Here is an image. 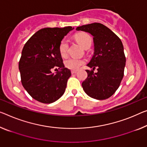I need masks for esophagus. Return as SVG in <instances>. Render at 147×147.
<instances>
[{"label":"esophagus","mask_w":147,"mask_h":147,"mask_svg":"<svg viewBox=\"0 0 147 147\" xmlns=\"http://www.w3.org/2000/svg\"><path fill=\"white\" fill-rule=\"evenodd\" d=\"M71 72L72 74H76L77 72H78V71H77V70H71Z\"/></svg>","instance_id":"34e87169"}]
</instances>
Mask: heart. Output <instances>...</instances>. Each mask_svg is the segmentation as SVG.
<instances>
[{
	"mask_svg": "<svg viewBox=\"0 0 147 147\" xmlns=\"http://www.w3.org/2000/svg\"><path fill=\"white\" fill-rule=\"evenodd\" d=\"M76 39L81 46H82L85 49H89L91 46L92 42V39L91 36L87 34V33H79L76 35ZM69 44L67 40L64 39L61 40L59 45V52L60 55L62 57H66L68 53ZM65 66L67 68L73 69V70H77L85 64V61L81 59H77V58H70L65 60Z\"/></svg>",
	"mask_w": 147,
	"mask_h": 147,
	"instance_id": "obj_1",
	"label": "heart"
}]
</instances>
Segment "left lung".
Here are the masks:
<instances>
[{
    "mask_svg": "<svg viewBox=\"0 0 147 147\" xmlns=\"http://www.w3.org/2000/svg\"><path fill=\"white\" fill-rule=\"evenodd\" d=\"M77 31L87 32L93 37L94 55L86 69L87 78L82 87L87 95L105 100L114 93L120 85L125 66V56L120 39L107 26L100 23L78 27ZM95 67L98 72H94Z\"/></svg>",
    "mask_w": 147,
    "mask_h": 147,
    "instance_id": "obj_1",
    "label": "left lung"
}]
</instances>
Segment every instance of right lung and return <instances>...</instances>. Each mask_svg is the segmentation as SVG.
<instances>
[{"instance_id":"1","label":"right lung","mask_w":147,"mask_h":147,"mask_svg":"<svg viewBox=\"0 0 147 147\" xmlns=\"http://www.w3.org/2000/svg\"><path fill=\"white\" fill-rule=\"evenodd\" d=\"M73 29H41L24 45L19 62L22 83L29 95L40 102H54L64 93L71 71L64 67L59 45ZM53 69L57 70L56 74L51 73Z\"/></svg>"}]
</instances>
